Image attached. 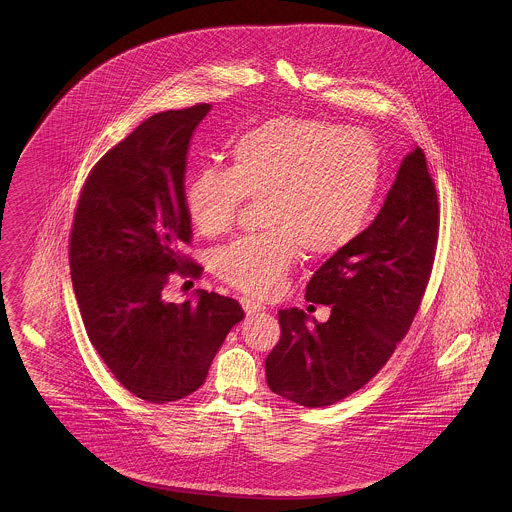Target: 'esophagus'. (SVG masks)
I'll list each match as a JSON object with an SVG mask.
<instances>
[{
    "label": "esophagus",
    "instance_id": "esophagus-1",
    "mask_svg": "<svg viewBox=\"0 0 512 512\" xmlns=\"http://www.w3.org/2000/svg\"><path fill=\"white\" fill-rule=\"evenodd\" d=\"M240 303H242V307H244L245 315H257V313L265 311V307H263L259 301L249 299V297H242Z\"/></svg>",
    "mask_w": 512,
    "mask_h": 512
}]
</instances>
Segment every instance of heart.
Returning a JSON list of instances; mask_svg holds the SVG:
<instances>
[{
  "instance_id": "b5f03b06",
  "label": "heart",
  "mask_w": 512,
  "mask_h": 512,
  "mask_svg": "<svg viewBox=\"0 0 512 512\" xmlns=\"http://www.w3.org/2000/svg\"><path fill=\"white\" fill-rule=\"evenodd\" d=\"M230 169L203 167L184 203L207 238L228 234L247 199H265L267 234L222 249L215 268L253 297L284 290L301 251L328 259L353 244L372 219L382 180L374 140L355 128L276 117L249 128L230 149Z\"/></svg>"
}]
</instances>
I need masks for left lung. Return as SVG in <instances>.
<instances>
[{
	"label": "left lung",
	"instance_id": "8db88e82",
	"mask_svg": "<svg viewBox=\"0 0 512 512\" xmlns=\"http://www.w3.org/2000/svg\"><path fill=\"white\" fill-rule=\"evenodd\" d=\"M438 230L436 186L422 149L414 147L376 219L307 284V301L328 305L330 318L317 322L297 307L278 313L282 336L265 361L268 388L317 409L370 382L411 328Z\"/></svg>",
	"mask_w": 512,
	"mask_h": 512
}]
</instances>
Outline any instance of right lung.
Instances as JSON below:
<instances>
[{
    "label": "right lung",
    "instance_id": "add662e5",
    "mask_svg": "<svg viewBox=\"0 0 512 512\" xmlns=\"http://www.w3.org/2000/svg\"><path fill=\"white\" fill-rule=\"evenodd\" d=\"M209 103L165 111L109 149L82 188L71 230V278L88 338L122 386L149 403L194 393L232 326L236 299L197 290L169 303L172 272L201 274L184 253L186 153Z\"/></svg>",
    "mask_w": 512,
    "mask_h": 512
}]
</instances>
